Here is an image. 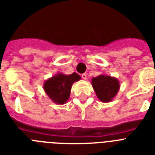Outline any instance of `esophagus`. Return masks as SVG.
<instances>
[{
  "label": "esophagus",
  "mask_w": 155,
  "mask_h": 155,
  "mask_svg": "<svg viewBox=\"0 0 155 155\" xmlns=\"http://www.w3.org/2000/svg\"><path fill=\"white\" fill-rule=\"evenodd\" d=\"M81 76H82V78H83V79H84V80H86L87 77V73L82 74Z\"/></svg>",
  "instance_id": "1"
}]
</instances>
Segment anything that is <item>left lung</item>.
Returning <instances> with one entry per match:
<instances>
[{
  "mask_svg": "<svg viewBox=\"0 0 155 155\" xmlns=\"http://www.w3.org/2000/svg\"><path fill=\"white\" fill-rule=\"evenodd\" d=\"M91 84L96 96L103 103L111 101L120 88V84L118 79L104 74L92 78Z\"/></svg>",
  "mask_w": 155,
  "mask_h": 155,
  "instance_id": "left-lung-1",
  "label": "left lung"
}]
</instances>
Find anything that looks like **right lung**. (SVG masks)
Listing matches in <instances>:
<instances>
[{
  "label": "right lung",
  "mask_w": 155,
  "mask_h": 155,
  "mask_svg": "<svg viewBox=\"0 0 155 155\" xmlns=\"http://www.w3.org/2000/svg\"><path fill=\"white\" fill-rule=\"evenodd\" d=\"M81 79L77 73H57L48 79L43 85L46 95L56 104H64L70 97L72 84Z\"/></svg>",
  "instance_id": "add662e5"
}]
</instances>
